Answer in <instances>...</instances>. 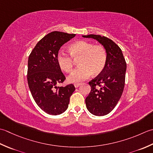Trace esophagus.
<instances>
[{
  "label": "esophagus",
  "instance_id": "obj_1",
  "mask_svg": "<svg viewBox=\"0 0 153 153\" xmlns=\"http://www.w3.org/2000/svg\"><path fill=\"white\" fill-rule=\"evenodd\" d=\"M80 85V83H74V86L75 88H78V87H79Z\"/></svg>",
  "mask_w": 153,
  "mask_h": 153
}]
</instances>
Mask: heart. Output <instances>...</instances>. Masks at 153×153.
<instances>
[{
  "label": "heart",
  "mask_w": 153,
  "mask_h": 153,
  "mask_svg": "<svg viewBox=\"0 0 153 153\" xmlns=\"http://www.w3.org/2000/svg\"><path fill=\"white\" fill-rule=\"evenodd\" d=\"M70 54L59 51L57 57L59 67L65 73L72 71L74 60H78L79 67L68 77L70 82L79 83L92 74L98 75L104 70L108 60L107 51L104 46L80 40L69 46Z\"/></svg>",
  "instance_id": "1"
}]
</instances>
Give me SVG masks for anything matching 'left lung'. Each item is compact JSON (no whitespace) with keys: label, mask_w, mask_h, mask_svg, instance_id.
<instances>
[{"label":"left lung","mask_w":153,"mask_h":153,"mask_svg":"<svg viewBox=\"0 0 153 153\" xmlns=\"http://www.w3.org/2000/svg\"><path fill=\"white\" fill-rule=\"evenodd\" d=\"M82 37L96 39L107 51L108 60L104 70L88 82L91 90L85 100L90 113L103 116L114 110L122 95L127 64L121 49L111 39L94 34Z\"/></svg>","instance_id":"left-lung-1"}]
</instances>
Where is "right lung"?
Masks as SVG:
<instances>
[{"mask_svg": "<svg viewBox=\"0 0 153 153\" xmlns=\"http://www.w3.org/2000/svg\"><path fill=\"white\" fill-rule=\"evenodd\" d=\"M75 36L52 32L37 42L29 55L27 79L31 94L37 105L49 115L56 116L66 110L75 90L73 84L57 86L66 79L57 63L59 50Z\"/></svg>", "mask_w": 153, "mask_h": 153, "instance_id": "right-lung-1", "label": "right lung"}]
</instances>
